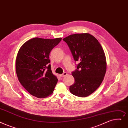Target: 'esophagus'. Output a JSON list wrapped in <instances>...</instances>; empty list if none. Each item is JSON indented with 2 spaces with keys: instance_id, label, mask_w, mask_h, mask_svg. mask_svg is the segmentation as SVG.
Segmentation results:
<instances>
[{
  "instance_id": "esophagus-1",
  "label": "esophagus",
  "mask_w": 128,
  "mask_h": 128,
  "mask_svg": "<svg viewBox=\"0 0 128 128\" xmlns=\"http://www.w3.org/2000/svg\"><path fill=\"white\" fill-rule=\"evenodd\" d=\"M67 74H68V73H66V72H64V73H63L62 74H60V75H59V76H60V77H63L65 76V75H66Z\"/></svg>"
}]
</instances>
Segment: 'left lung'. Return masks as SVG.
Returning <instances> with one entry per match:
<instances>
[{
    "label": "left lung",
    "instance_id": "obj_1",
    "mask_svg": "<svg viewBox=\"0 0 128 128\" xmlns=\"http://www.w3.org/2000/svg\"><path fill=\"white\" fill-rule=\"evenodd\" d=\"M63 40L68 45L77 65L72 72L75 79L70 92L85 97L93 93L102 84L106 72V58L104 50L96 38L89 33L70 35Z\"/></svg>",
    "mask_w": 128,
    "mask_h": 128
}]
</instances>
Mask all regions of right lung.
I'll return each instance as SVG.
<instances>
[{
	"instance_id": "obj_1",
	"label": "right lung",
	"mask_w": 128,
	"mask_h": 128,
	"mask_svg": "<svg viewBox=\"0 0 128 128\" xmlns=\"http://www.w3.org/2000/svg\"><path fill=\"white\" fill-rule=\"evenodd\" d=\"M61 40L34 38L20 48L16 62V75L21 84L32 96L45 98L53 93L58 80L48 64L49 55Z\"/></svg>"
}]
</instances>
